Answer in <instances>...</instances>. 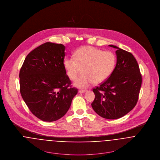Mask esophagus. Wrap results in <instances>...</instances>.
<instances>
[{
  "instance_id": "34e87169",
  "label": "esophagus",
  "mask_w": 160,
  "mask_h": 160,
  "mask_svg": "<svg viewBox=\"0 0 160 160\" xmlns=\"http://www.w3.org/2000/svg\"><path fill=\"white\" fill-rule=\"evenodd\" d=\"M88 90H80L79 91V92L80 93H85L86 92H87Z\"/></svg>"
}]
</instances>
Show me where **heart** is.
Here are the masks:
<instances>
[{"mask_svg":"<svg viewBox=\"0 0 160 160\" xmlns=\"http://www.w3.org/2000/svg\"><path fill=\"white\" fill-rule=\"evenodd\" d=\"M116 60L115 55L111 51L84 47L77 50L75 57L65 58L63 65L66 74L71 80H75L82 69L83 74L75 80L74 85L83 88L92 82L99 84L105 81L112 73Z\"/></svg>","mask_w":160,"mask_h":160,"instance_id":"obj_1","label":"heart"}]
</instances>
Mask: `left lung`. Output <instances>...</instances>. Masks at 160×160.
Returning a JSON list of instances; mask_svg holds the SVG:
<instances>
[{
  "mask_svg": "<svg viewBox=\"0 0 160 160\" xmlns=\"http://www.w3.org/2000/svg\"><path fill=\"white\" fill-rule=\"evenodd\" d=\"M117 64L110 77L93 89L95 99L91 105L100 117L120 118L129 112L138 102L142 77L139 66L131 52L116 46Z\"/></svg>",
  "mask_w": 160,
  "mask_h": 160,
  "instance_id": "1",
  "label": "left lung"
}]
</instances>
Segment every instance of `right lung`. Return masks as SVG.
Masks as SVG:
<instances>
[{
    "label": "right lung",
    "instance_id": "add662e5",
    "mask_svg": "<svg viewBox=\"0 0 160 160\" xmlns=\"http://www.w3.org/2000/svg\"><path fill=\"white\" fill-rule=\"evenodd\" d=\"M65 47L47 42L26 57L19 73L20 91L31 112L44 122L64 116L78 90L63 65Z\"/></svg>",
    "mask_w": 160,
    "mask_h": 160
}]
</instances>
